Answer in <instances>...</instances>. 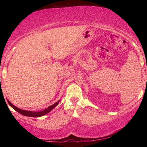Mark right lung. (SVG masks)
Wrapping results in <instances>:
<instances>
[{"label": "right lung", "mask_w": 147, "mask_h": 147, "mask_svg": "<svg viewBox=\"0 0 147 147\" xmlns=\"http://www.w3.org/2000/svg\"><path fill=\"white\" fill-rule=\"evenodd\" d=\"M60 100H59L57 102L54 103L53 105H51V106H49L48 108H47L46 109H45L44 110H42L40 111H26V110H24V109H21L17 108V107L15 106L13 104H12L8 100V102L11 108H13L15 110L17 111V112H19V113H21V115H24V116H28V117H39L43 116L46 114L49 113L50 111L53 110V109L55 108L56 106L58 105V104Z\"/></svg>", "instance_id": "obj_1"}]
</instances>
